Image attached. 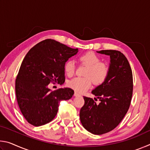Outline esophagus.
<instances>
[{
	"mask_svg": "<svg viewBox=\"0 0 150 150\" xmlns=\"http://www.w3.org/2000/svg\"><path fill=\"white\" fill-rule=\"evenodd\" d=\"M74 95H75V96H81L79 94V93H77V92H75V93H74Z\"/></svg>",
	"mask_w": 150,
	"mask_h": 150,
	"instance_id": "34e87169",
	"label": "esophagus"
}]
</instances>
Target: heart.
Segmentation results:
<instances>
[{"instance_id": "1", "label": "heart", "mask_w": 150, "mask_h": 150, "mask_svg": "<svg viewBox=\"0 0 150 150\" xmlns=\"http://www.w3.org/2000/svg\"><path fill=\"white\" fill-rule=\"evenodd\" d=\"M79 60L87 66L85 73L86 77H75L68 83L69 87L78 93H83L91 87L93 83L100 85L106 80L109 73V67L106 63L100 62L99 56L93 52H88L79 57ZM65 73L72 76L75 71V63L69 59L64 65Z\"/></svg>"}]
</instances>
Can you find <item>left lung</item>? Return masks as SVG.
Instances as JSON below:
<instances>
[{
	"label": "left lung",
	"mask_w": 150,
	"mask_h": 150,
	"mask_svg": "<svg viewBox=\"0 0 150 150\" xmlns=\"http://www.w3.org/2000/svg\"><path fill=\"white\" fill-rule=\"evenodd\" d=\"M96 52L110 56L109 73L102 84L92 91L99 104L83 96L85 104L79 116L86 130L101 135L115 129L128 112L132 96L133 77L128 61L122 53L116 50Z\"/></svg>",
	"instance_id": "8db88e82"
}]
</instances>
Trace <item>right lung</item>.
Segmentation results:
<instances>
[{"label":"right lung","instance_id":"right-lung-1","mask_svg":"<svg viewBox=\"0 0 150 150\" xmlns=\"http://www.w3.org/2000/svg\"><path fill=\"white\" fill-rule=\"evenodd\" d=\"M77 52V48L47 39L27 53L16 79L15 90L20 111L32 125L49 123L56 116L60 101L73 96L71 88L52 91L48 85L64 83L65 63Z\"/></svg>","mask_w":150,"mask_h":150}]
</instances>
